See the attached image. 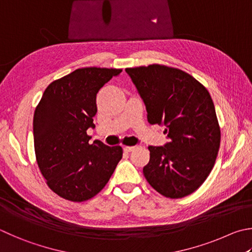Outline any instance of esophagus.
<instances>
[{
	"label": "esophagus",
	"mask_w": 252,
	"mask_h": 252,
	"mask_svg": "<svg viewBox=\"0 0 252 252\" xmlns=\"http://www.w3.org/2000/svg\"><path fill=\"white\" fill-rule=\"evenodd\" d=\"M136 149V146H125L123 150L126 151V152H132V151H134Z\"/></svg>",
	"instance_id": "esophagus-1"
}]
</instances>
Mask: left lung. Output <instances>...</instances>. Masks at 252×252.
Masks as SVG:
<instances>
[{
  "instance_id": "obj_1",
  "label": "left lung",
  "mask_w": 252,
  "mask_h": 252,
  "mask_svg": "<svg viewBox=\"0 0 252 252\" xmlns=\"http://www.w3.org/2000/svg\"><path fill=\"white\" fill-rule=\"evenodd\" d=\"M151 125H164L170 142L149 146L143 167L149 184L167 198H183L202 186L220 145V126L208 90L178 68L153 63L126 68Z\"/></svg>"
}]
</instances>
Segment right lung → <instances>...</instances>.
<instances>
[{"label": "right lung", "mask_w": 252, "mask_h": 252, "mask_svg": "<svg viewBox=\"0 0 252 252\" xmlns=\"http://www.w3.org/2000/svg\"><path fill=\"white\" fill-rule=\"evenodd\" d=\"M122 69L86 67L54 80L45 89L33 119L36 162L55 194L85 202L101 190L122 158L120 145L89 144L100 88Z\"/></svg>", "instance_id": "obj_1"}]
</instances>
